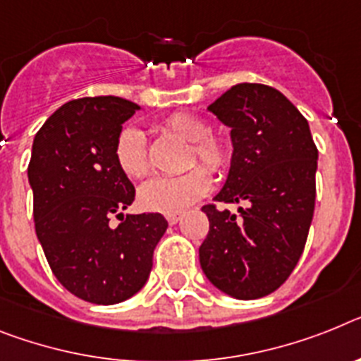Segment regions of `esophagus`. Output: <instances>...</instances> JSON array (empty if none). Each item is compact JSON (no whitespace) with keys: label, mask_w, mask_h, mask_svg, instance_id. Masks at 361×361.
Listing matches in <instances>:
<instances>
[{"label":"esophagus","mask_w":361,"mask_h":361,"mask_svg":"<svg viewBox=\"0 0 361 361\" xmlns=\"http://www.w3.org/2000/svg\"><path fill=\"white\" fill-rule=\"evenodd\" d=\"M180 218H181V214H180V213H176V214H166V222L171 224V226H176V224L180 222Z\"/></svg>","instance_id":"34e87169"}]
</instances>
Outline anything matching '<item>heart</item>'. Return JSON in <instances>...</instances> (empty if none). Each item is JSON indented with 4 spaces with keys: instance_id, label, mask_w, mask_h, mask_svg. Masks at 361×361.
I'll return each instance as SVG.
<instances>
[{
    "instance_id": "obj_1",
    "label": "heart",
    "mask_w": 361,
    "mask_h": 361,
    "mask_svg": "<svg viewBox=\"0 0 361 361\" xmlns=\"http://www.w3.org/2000/svg\"><path fill=\"white\" fill-rule=\"evenodd\" d=\"M163 128L176 137L192 145L195 152L190 154L189 163L192 166L202 161L214 172H224L229 165V147L222 139L211 137V126L202 117L187 111H178L166 117ZM115 161L121 172L132 180H139L148 172L147 139L137 128H124L115 143ZM211 174L204 166H195L189 172L176 178H154L141 185L137 202L145 211L150 213L176 214L185 211L189 205L204 198L211 189Z\"/></svg>"
}]
</instances>
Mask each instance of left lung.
Instances as JSON below:
<instances>
[{
	"label": "left lung",
	"mask_w": 361,
	"mask_h": 361,
	"mask_svg": "<svg viewBox=\"0 0 361 361\" xmlns=\"http://www.w3.org/2000/svg\"><path fill=\"white\" fill-rule=\"evenodd\" d=\"M231 128L233 156L218 202L238 214L202 207L209 233L200 266L209 283L235 299H259L290 277L316 204L317 148L308 121L264 84L242 82L207 108Z\"/></svg>",
	"instance_id": "1"
}]
</instances>
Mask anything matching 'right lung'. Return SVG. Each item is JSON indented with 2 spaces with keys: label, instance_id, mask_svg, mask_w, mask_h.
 Returning a JSON list of instances; mask_svg holds the SVG:
<instances>
[{
  "label": "right lung",
  "instance_id": "right-lung-1",
  "mask_svg": "<svg viewBox=\"0 0 361 361\" xmlns=\"http://www.w3.org/2000/svg\"><path fill=\"white\" fill-rule=\"evenodd\" d=\"M137 110L111 95L69 101L32 141L27 176L36 237L63 288L95 305L126 301L143 288L169 227L159 213L124 214L135 189L115 161V143ZM111 216L121 220L117 228Z\"/></svg>",
  "mask_w": 361,
  "mask_h": 361
}]
</instances>
